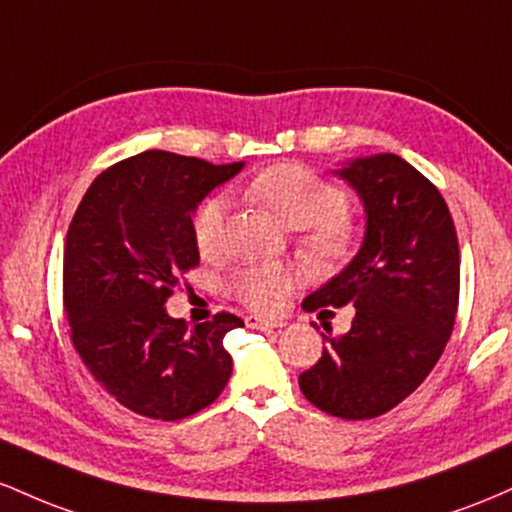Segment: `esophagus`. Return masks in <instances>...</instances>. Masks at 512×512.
<instances>
[{"instance_id":"obj_1","label":"esophagus","mask_w":512,"mask_h":512,"mask_svg":"<svg viewBox=\"0 0 512 512\" xmlns=\"http://www.w3.org/2000/svg\"><path fill=\"white\" fill-rule=\"evenodd\" d=\"M246 326L249 329H261V331H273V329H283V321L280 319H263V317H246Z\"/></svg>"}]
</instances>
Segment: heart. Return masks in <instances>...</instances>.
I'll return each instance as SVG.
<instances>
[{
  "mask_svg": "<svg viewBox=\"0 0 512 512\" xmlns=\"http://www.w3.org/2000/svg\"><path fill=\"white\" fill-rule=\"evenodd\" d=\"M246 193L283 222L287 229H304L302 251L317 263L346 254L350 227L346 193L302 164H275L254 176ZM227 205L208 198L193 215V239L205 258L222 249ZM234 292L256 309H271L290 290L292 273L283 266H249L234 275Z\"/></svg>",
  "mask_w": 512,
  "mask_h": 512,
  "instance_id": "heart-1",
  "label": "heart"
}]
</instances>
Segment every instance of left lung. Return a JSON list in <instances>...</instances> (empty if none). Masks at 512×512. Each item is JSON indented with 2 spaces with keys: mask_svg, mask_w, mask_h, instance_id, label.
Segmentation results:
<instances>
[{
  "mask_svg": "<svg viewBox=\"0 0 512 512\" xmlns=\"http://www.w3.org/2000/svg\"><path fill=\"white\" fill-rule=\"evenodd\" d=\"M363 200L365 239L336 278L302 307L353 304L350 331L331 336L300 389L321 411L365 421L392 411L430 375L459 302V244L445 198L396 154L336 169ZM326 312V309H324Z\"/></svg>",
  "mask_w": 512,
  "mask_h": 512,
  "instance_id": "obj_1",
  "label": "left lung"
}]
</instances>
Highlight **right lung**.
Here are the masks:
<instances>
[{
    "label": "right lung",
    "mask_w": 512,
    "mask_h": 512,
    "mask_svg": "<svg viewBox=\"0 0 512 512\" xmlns=\"http://www.w3.org/2000/svg\"><path fill=\"white\" fill-rule=\"evenodd\" d=\"M241 169L149 149L96 176L74 212L62 266L72 343L94 380L140 416H193L232 375L222 341L244 321L220 312L188 329L164 304L200 263L195 208Z\"/></svg>",
    "instance_id": "obj_1"
}]
</instances>
